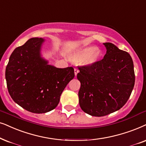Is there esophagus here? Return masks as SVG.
<instances>
[{
  "label": "esophagus",
  "instance_id": "34e87169",
  "mask_svg": "<svg viewBox=\"0 0 146 146\" xmlns=\"http://www.w3.org/2000/svg\"><path fill=\"white\" fill-rule=\"evenodd\" d=\"M79 72V70H78L77 68H74V74H75V76H77V74Z\"/></svg>",
  "mask_w": 146,
  "mask_h": 146
}]
</instances>
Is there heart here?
<instances>
[{
  "instance_id": "heart-1",
  "label": "heart",
  "mask_w": 146,
  "mask_h": 146,
  "mask_svg": "<svg viewBox=\"0 0 146 146\" xmlns=\"http://www.w3.org/2000/svg\"><path fill=\"white\" fill-rule=\"evenodd\" d=\"M101 52L94 46H88L76 51L71 58L74 62H82L84 65L90 66L95 64L101 57Z\"/></svg>"
}]
</instances>
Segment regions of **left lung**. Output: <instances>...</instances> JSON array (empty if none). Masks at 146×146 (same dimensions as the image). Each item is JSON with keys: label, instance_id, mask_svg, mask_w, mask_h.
<instances>
[{"label": "left lung", "instance_id": "obj_1", "mask_svg": "<svg viewBox=\"0 0 146 146\" xmlns=\"http://www.w3.org/2000/svg\"><path fill=\"white\" fill-rule=\"evenodd\" d=\"M103 59L78 68L79 105L87 114L103 117L119 110L128 101L135 84L133 62L127 52L111 43H103Z\"/></svg>", "mask_w": 146, "mask_h": 146}]
</instances>
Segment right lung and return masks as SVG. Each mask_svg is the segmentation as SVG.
<instances>
[{
	"label": "right lung",
	"instance_id": "1",
	"mask_svg": "<svg viewBox=\"0 0 146 146\" xmlns=\"http://www.w3.org/2000/svg\"><path fill=\"white\" fill-rule=\"evenodd\" d=\"M44 39L33 37L13 51L5 71L7 88L17 104L29 112L45 113L58 106L74 77L72 67L58 68L41 56Z\"/></svg>",
	"mask_w": 146,
	"mask_h": 146
}]
</instances>
